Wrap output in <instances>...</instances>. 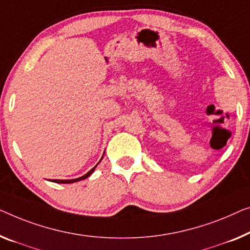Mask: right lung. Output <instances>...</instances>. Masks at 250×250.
<instances>
[{
  "mask_svg": "<svg viewBox=\"0 0 250 250\" xmlns=\"http://www.w3.org/2000/svg\"><path fill=\"white\" fill-rule=\"evenodd\" d=\"M104 156V155H103ZM103 156H102V158H103ZM102 158L100 159V162L102 161ZM100 162L96 164V165L93 167V168L89 170V172H87L86 174L85 175H83V176H81V177H78V178H74V180H51V182H55V183H59V184H70V183H75V182H78V181H82V180H85V178H87L89 175H92V173L94 172L95 170V168H96V166L99 165L100 164Z\"/></svg>",
  "mask_w": 250,
  "mask_h": 250,
  "instance_id": "obj_1",
  "label": "right lung"
}]
</instances>
